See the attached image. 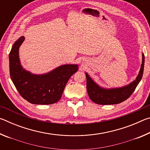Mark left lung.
<instances>
[{
  "label": "left lung",
  "mask_w": 150,
  "mask_h": 150,
  "mask_svg": "<svg viewBox=\"0 0 150 150\" xmlns=\"http://www.w3.org/2000/svg\"><path fill=\"white\" fill-rule=\"evenodd\" d=\"M142 61L140 69L136 79L128 85L118 88H104L97 84L87 73H85L87 77V90L91 100L98 105H116L126 100L136 89L141 81L143 75L145 57L142 53Z\"/></svg>",
  "instance_id": "obj_1"
}]
</instances>
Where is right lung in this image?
Here are the masks:
<instances>
[{
    "mask_svg": "<svg viewBox=\"0 0 150 150\" xmlns=\"http://www.w3.org/2000/svg\"><path fill=\"white\" fill-rule=\"evenodd\" d=\"M24 36L14 42L9 54L10 75L20 95L34 105H51L61 98L69 78L78 71L77 64H65L44 74H34L20 63L19 48Z\"/></svg>",
    "mask_w": 150,
    "mask_h": 150,
    "instance_id": "add662e5",
    "label": "right lung"
}]
</instances>
